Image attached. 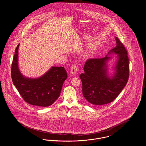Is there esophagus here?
<instances>
[{"label": "esophagus", "mask_w": 146, "mask_h": 146, "mask_svg": "<svg viewBox=\"0 0 146 146\" xmlns=\"http://www.w3.org/2000/svg\"><path fill=\"white\" fill-rule=\"evenodd\" d=\"M78 71V67L76 64H74L71 67L70 70V73L72 75H75L77 73Z\"/></svg>", "instance_id": "34e87169"}]
</instances>
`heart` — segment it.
Instances as JSON below:
<instances>
[{"mask_svg":"<svg viewBox=\"0 0 146 146\" xmlns=\"http://www.w3.org/2000/svg\"><path fill=\"white\" fill-rule=\"evenodd\" d=\"M89 56V54H88V53H86V56Z\"/></svg>","mask_w":146,"mask_h":146,"instance_id":"1","label":"heart"}]
</instances>
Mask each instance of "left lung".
I'll list each match as a JSON object with an SVG mask.
<instances>
[{
  "instance_id": "1",
  "label": "left lung",
  "mask_w": 146,
  "mask_h": 146,
  "mask_svg": "<svg viewBox=\"0 0 146 146\" xmlns=\"http://www.w3.org/2000/svg\"><path fill=\"white\" fill-rule=\"evenodd\" d=\"M117 46L102 58L86 61L84 73L80 75L85 99L95 106L112 102L125 86L129 78V59L127 52L116 37ZM116 54L115 56L110 55ZM114 58L115 62H110Z\"/></svg>"
}]
</instances>
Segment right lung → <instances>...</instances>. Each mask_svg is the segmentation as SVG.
Here are the masks:
<instances>
[{
  "label": "right lung",
  "mask_w": 146,
  "mask_h": 146,
  "mask_svg": "<svg viewBox=\"0 0 146 146\" xmlns=\"http://www.w3.org/2000/svg\"><path fill=\"white\" fill-rule=\"evenodd\" d=\"M17 46L12 65V79L14 86L27 103L37 106L52 105L60 95L64 82L67 78L63 67L52 66L45 74L36 78L25 76L18 66Z\"/></svg>",
  "instance_id": "1"
}]
</instances>
